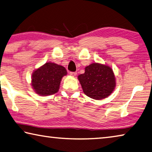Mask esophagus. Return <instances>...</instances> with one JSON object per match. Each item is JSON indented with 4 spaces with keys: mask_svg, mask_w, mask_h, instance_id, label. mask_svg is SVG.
<instances>
[{
    "mask_svg": "<svg viewBox=\"0 0 152 152\" xmlns=\"http://www.w3.org/2000/svg\"><path fill=\"white\" fill-rule=\"evenodd\" d=\"M69 74H70L71 76H75L76 74H77V73L76 72H69Z\"/></svg>",
    "mask_w": 152,
    "mask_h": 152,
    "instance_id": "1",
    "label": "esophagus"
}]
</instances>
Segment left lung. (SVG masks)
I'll list each match as a JSON object with an SVG mask.
<instances>
[{
    "label": "left lung",
    "instance_id": "8db88e82",
    "mask_svg": "<svg viewBox=\"0 0 152 152\" xmlns=\"http://www.w3.org/2000/svg\"><path fill=\"white\" fill-rule=\"evenodd\" d=\"M78 78L88 97L101 100L108 97L115 86V76L110 67L94 63L85 67V72Z\"/></svg>",
    "mask_w": 152,
    "mask_h": 152
}]
</instances>
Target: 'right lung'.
I'll return each instance as SVG.
<instances>
[{
  "label": "right lung",
  "instance_id": "right-lung-1",
  "mask_svg": "<svg viewBox=\"0 0 152 152\" xmlns=\"http://www.w3.org/2000/svg\"><path fill=\"white\" fill-rule=\"evenodd\" d=\"M67 71L64 67L54 63H46L33 72L32 86L37 94L47 96L56 93Z\"/></svg>",
  "mask_w": 152,
  "mask_h": 152
}]
</instances>
